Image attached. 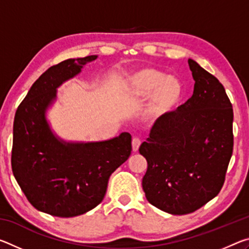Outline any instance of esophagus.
<instances>
[{
	"mask_svg": "<svg viewBox=\"0 0 249 249\" xmlns=\"http://www.w3.org/2000/svg\"><path fill=\"white\" fill-rule=\"evenodd\" d=\"M141 144H142V142H141L140 138H137V137L133 138V141H132V148H133L134 153H136V151L138 150V148H140Z\"/></svg>",
	"mask_w": 249,
	"mask_h": 249,
	"instance_id": "obj_1",
	"label": "esophagus"
}]
</instances>
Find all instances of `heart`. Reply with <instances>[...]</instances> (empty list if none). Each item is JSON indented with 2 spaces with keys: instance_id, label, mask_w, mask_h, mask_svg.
<instances>
[{
  "instance_id": "obj_1",
  "label": "heart",
  "mask_w": 249,
  "mask_h": 249,
  "mask_svg": "<svg viewBox=\"0 0 249 249\" xmlns=\"http://www.w3.org/2000/svg\"><path fill=\"white\" fill-rule=\"evenodd\" d=\"M127 93L130 98H148L145 115L149 120H160L176 107L182 95V84L175 75L155 68H144L128 77Z\"/></svg>"
}]
</instances>
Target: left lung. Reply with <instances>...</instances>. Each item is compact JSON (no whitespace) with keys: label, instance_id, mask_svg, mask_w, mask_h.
Listing matches in <instances>:
<instances>
[{"label":"left lung","instance_id":"1","mask_svg":"<svg viewBox=\"0 0 249 249\" xmlns=\"http://www.w3.org/2000/svg\"><path fill=\"white\" fill-rule=\"evenodd\" d=\"M190 99L158 120L140 147L148 163L146 199L174 215L192 213L215 197L233 154V107L222 83L192 59Z\"/></svg>","mask_w":249,"mask_h":249}]
</instances>
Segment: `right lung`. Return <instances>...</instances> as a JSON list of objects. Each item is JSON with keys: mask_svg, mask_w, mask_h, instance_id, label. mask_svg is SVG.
Instances as JSON below:
<instances>
[{"mask_svg": "<svg viewBox=\"0 0 249 249\" xmlns=\"http://www.w3.org/2000/svg\"><path fill=\"white\" fill-rule=\"evenodd\" d=\"M96 54L67 59L36 80L16 111L12 170L34 208L50 215L73 217L102 202L113 172L132 151V136L104 142H65L53 133L46 111L57 98V88L81 72Z\"/></svg>", "mask_w": 249, "mask_h": 249, "instance_id": "add662e5", "label": "right lung"}]
</instances>
